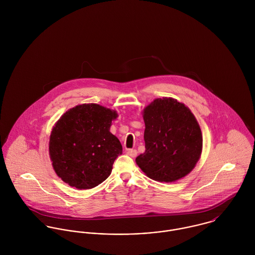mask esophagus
Wrapping results in <instances>:
<instances>
[{"mask_svg": "<svg viewBox=\"0 0 255 255\" xmlns=\"http://www.w3.org/2000/svg\"><path fill=\"white\" fill-rule=\"evenodd\" d=\"M127 154H128V156L134 158V157L137 156V151H136L135 149H128V150L127 151Z\"/></svg>", "mask_w": 255, "mask_h": 255, "instance_id": "esophagus-1", "label": "esophagus"}]
</instances>
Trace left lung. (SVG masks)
Wrapping results in <instances>:
<instances>
[{
  "label": "left lung",
  "instance_id": "left-lung-1",
  "mask_svg": "<svg viewBox=\"0 0 255 255\" xmlns=\"http://www.w3.org/2000/svg\"><path fill=\"white\" fill-rule=\"evenodd\" d=\"M145 152L135 162L146 176L173 182L188 175L202 152V133L194 115L171 97L157 98L142 111Z\"/></svg>",
  "mask_w": 255,
  "mask_h": 255
}]
</instances>
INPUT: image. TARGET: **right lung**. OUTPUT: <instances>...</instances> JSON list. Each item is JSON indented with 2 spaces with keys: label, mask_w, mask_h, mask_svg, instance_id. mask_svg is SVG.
Here are the masks:
<instances>
[{
  "label": "right lung",
  "mask_w": 255,
  "mask_h": 255,
  "mask_svg": "<svg viewBox=\"0 0 255 255\" xmlns=\"http://www.w3.org/2000/svg\"><path fill=\"white\" fill-rule=\"evenodd\" d=\"M114 110L98 104H81L67 111L50 135L49 155L57 176L77 189L104 182L123 147L110 132Z\"/></svg>",
  "instance_id": "obj_1"
}]
</instances>
